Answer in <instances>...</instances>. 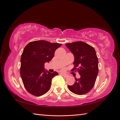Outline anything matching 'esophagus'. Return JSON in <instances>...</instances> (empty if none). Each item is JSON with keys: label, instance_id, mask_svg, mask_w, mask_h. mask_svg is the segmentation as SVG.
<instances>
[{"label": "esophagus", "instance_id": "obj_1", "mask_svg": "<svg viewBox=\"0 0 120 120\" xmlns=\"http://www.w3.org/2000/svg\"><path fill=\"white\" fill-rule=\"evenodd\" d=\"M61 75H62L64 77V78H67V77H68V75H66V74H63V73H61L60 74Z\"/></svg>", "mask_w": 120, "mask_h": 120}]
</instances>
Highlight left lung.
Segmentation results:
<instances>
[{
    "label": "left lung",
    "instance_id": "obj_1",
    "mask_svg": "<svg viewBox=\"0 0 120 120\" xmlns=\"http://www.w3.org/2000/svg\"><path fill=\"white\" fill-rule=\"evenodd\" d=\"M66 45L75 56L74 67L71 71H78L81 75L79 79L75 78L74 84L68 86V88L77 95H85L93 89L99 71L98 59L95 49L82 41L68 43Z\"/></svg>",
    "mask_w": 120,
    "mask_h": 120
}]
</instances>
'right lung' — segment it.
Here are the masks:
<instances>
[{
    "mask_svg": "<svg viewBox=\"0 0 120 120\" xmlns=\"http://www.w3.org/2000/svg\"><path fill=\"white\" fill-rule=\"evenodd\" d=\"M61 45L41 40L30 42L25 47L21 56L20 74L29 93L38 97L49 91L52 79L58 73L46 72L45 64L52 60L56 50Z\"/></svg>",
    "mask_w": 120,
    "mask_h": 120,
    "instance_id": "add662e5",
    "label": "right lung"
}]
</instances>
